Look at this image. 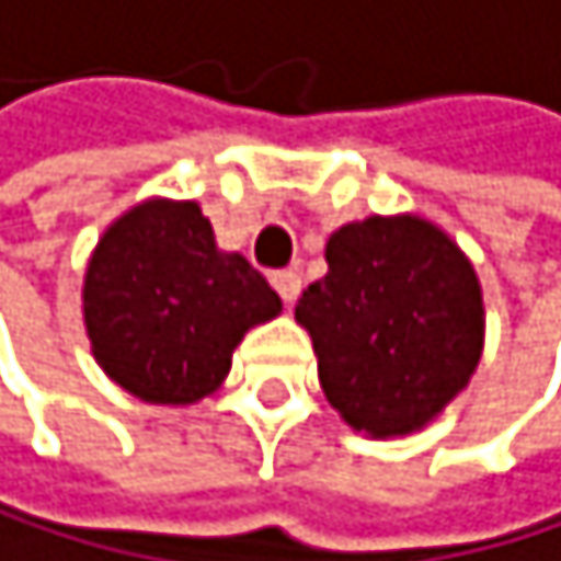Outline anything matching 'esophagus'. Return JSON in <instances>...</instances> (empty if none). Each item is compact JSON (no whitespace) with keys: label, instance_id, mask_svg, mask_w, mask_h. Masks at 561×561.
Masks as SVG:
<instances>
[{"label":"esophagus","instance_id":"esophagus-1","mask_svg":"<svg viewBox=\"0 0 561 561\" xmlns=\"http://www.w3.org/2000/svg\"><path fill=\"white\" fill-rule=\"evenodd\" d=\"M271 284H274V290L280 295V301L290 308L298 301V295H301V274L298 271H277L274 277H271Z\"/></svg>","mask_w":561,"mask_h":561}]
</instances>
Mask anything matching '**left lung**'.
Instances as JSON below:
<instances>
[{
  "label": "left lung",
  "mask_w": 561,
  "mask_h": 561,
  "mask_svg": "<svg viewBox=\"0 0 561 561\" xmlns=\"http://www.w3.org/2000/svg\"><path fill=\"white\" fill-rule=\"evenodd\" d=\"M325 263L295 318L311 335L329 404L374 438L425 428L483 356L473 263L422 215L346 222L329 236Z\"/></svg>",
  "instance_id": "left-lung-1"
}]
</instances>
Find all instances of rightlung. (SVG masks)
<instances>
[{
	"label": "right lung",
	"instance_id": "add662e5",
	"mask_svg": "<svg viewBox=\"0 0 561 561\" xmlns=\"http://www.w3.org/2000/svg\"><path fill=\"white\" fill-rule=\"evenodd\" d=\"M92 356L147 404H195L229 377L232 350L280 314L247 256L215 247L198 202L150 198L112 222L81 287Z\"/></svg>",
	"mask_w": 561,
	"mask_h": 561
}]
</instances>
